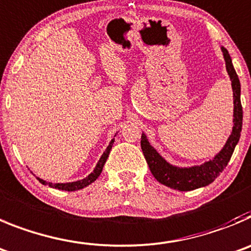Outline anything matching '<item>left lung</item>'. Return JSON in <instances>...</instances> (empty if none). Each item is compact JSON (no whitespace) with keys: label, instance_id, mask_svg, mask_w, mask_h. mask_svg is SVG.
Instances as JSON below:
<instances>
[{"label":"left lung","instance_id":"left-lung-1","mask_svg":"<svg viewBox=\"0 0 251 251\" xmlns=\"http://www.w3.org/2000/svg\"><path fill=\"white\" fill-rule=\"evenodd\" d=\"M223 56H224L225 67L231 80V89H233L234 112H233V130L227 138L226 143L224 144L222 151L214 155V158L208 162H204L201 165L193 167H176L171 164L164 159L149 143L148 138L144 133H142L141 147L143 151L148 167L151 174L160 184L169 187L172 189L188 192L198 188L206 187L215 180L218 176L222 173L230 160L233 151L240 138L241 127H243V108L240 102V80L234 70L231 57L226 48L222 47Z\"/></svg>","mask_w":251,"mask_h":251}]
</instances>
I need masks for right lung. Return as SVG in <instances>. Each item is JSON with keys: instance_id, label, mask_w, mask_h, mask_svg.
<instances>
[{"instance_id": "obj_1", "label": "right lung", "mask_w": 251, "mask_h": 251, "mask_svg": "<svg viewBox=\"0 0 251 251\" xmlns=\"http://www.w3.org/2000/svg\"><path fill=\"white\" fill-rule=\"evenodd\" d=\"M114 137H116V135H114ZM113 143H114V138L112 139V141H110V143L108 144L107 149H105V151H103L102 155H100V160H98V163L96 164V168L93 169V172H92V173L89 174L88 176H86V178L80 179V180L71 181V183H50V181H46V180H43V179H41V178H37V179H38V181H40V183H42L43 185H50V188H56V189H59V190L75 192V190L83 189V188L88 187L89 184L93 183L94 180H97L98 176H100L103 167H104V163L107 162L108 155H109L110 149H112V146H113Z\"/></svg>"}]
</instances>
